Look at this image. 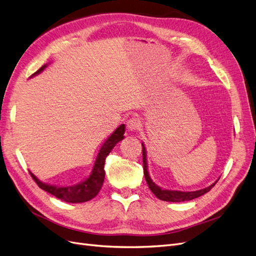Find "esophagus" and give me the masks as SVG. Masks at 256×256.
<instances>
[{
	"label": "esophagus",
	"instance_id": "34e87169",
	"mask_svg": "<svg viewBox=\"0 0 256 256\" xmlns=\"http://www.w3.org/2000/svg\"><path fill=\"white\" fill-rule=\"evenodd\" d=\"M126 125H127V129L129 131H136L138 129H140V122H138V120H136L134 118H129L126 122Z\"/></svg>",
	"mask_w": 256,
	"mask_h": 256
}]
</instances>
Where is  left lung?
Wrapping results in <instances>:
<instances>
[{"mask_svg": "<svg viewBox=\"0 0 256 256\" xmlns=\"http://www.w3.org/2000/svg\"><path fill=\"white\" fill-rule=\"evenodd\" d=\"M142 154H143V170H144V176L147 184H148L150 189L152 190V192L156 196L159 200H166V202H184V200H190L193 198H196L200 196L205 194L206 192H208L216 184H212L209 187L205 188V189H200L198 191H192V192H182V191H175V190H164L161 189L160 187L154 184L150 177L148 171H147V162H146V150L145 147L142 143Z\"/></svg>", "mask_w": 256, "mask_h": 256, "instance_id": "1", "label": "left lung"}]
</instances>
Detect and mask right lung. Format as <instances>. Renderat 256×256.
Masks as SVG:
<instances>
[{
	"instance_id": "add662e5",
	"label": "right lung",
	"mask_w": 256,
	"mask_h": 256,
	"mask_svg": "<svg viewBox=\"0 0 256 256\" xmlns=\"http://www.w3.org/2000/svg\"><path fill=\"white\" fill-rule=\"evenodd\" d=\"M47 67L46 65L42 66L36 72H34L32 76H35L37 74L42 72L44 69ZM124 132H125V125H120L114 132L110 136V138L104 143L102 148L99 150V154L97 156V159L95 161L94 168H92V174L86 180L83 182L72 186V187H56V186H51L44 184L37 180V177L30 172V176L34 180V182L38 184V187L42 188V190L47 191L50 194L54 196L56 198L64 200V202L68 203H83L88 202V200L95 198L98 192L102 187V184L104 180V161L108 154L113 150V147L118 144L120 141L124 138Z\"/></svg>"
}]
</instances>
